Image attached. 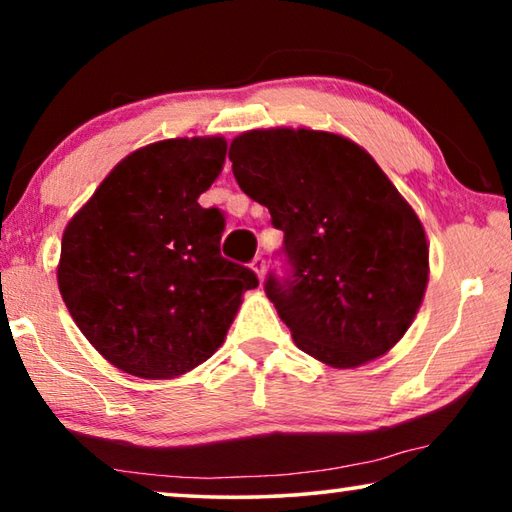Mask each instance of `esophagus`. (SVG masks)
I'll list each match as a JSON object with an SVG mask.
<instances>
[{
    "label": "esophagus",
    "mask_w": 512,
    "mask_h": 512,
    "mask_svg": "<svg viewBox=\"0 0 512 512\" xmlns=\"http://www.w3.org/2000/svg\"><path fill=\"white\" fill-rule=\"evenodd\" d=\"M250 268H253V271L257 273L259 280H264V273H266V259H264L262 255H257V257L253 259V264H250Z\"/></svg>",
    "instance_id": "1"
}]
</instances>
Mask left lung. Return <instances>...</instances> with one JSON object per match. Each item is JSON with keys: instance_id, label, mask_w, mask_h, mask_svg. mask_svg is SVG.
<instances>
[{"instance_id": "left-lung-1", "label": "left lung", "mask_w": 512, "mask_h": 512, "mask_svg": "<svg viewBox=\"0 0 512 512\" xmlns=\"http://www.w3.org/2000/svg\"><path fill=\"white\" fill-rule=\"evenodd\" d=\"M228 158L284 232L293 273L266 296L309 357L357 368L402 339L429 282L424 228L372 155L336 133L257 128Z\"/></svg>"}]
</instances>
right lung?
<instances>
[{"instance_id": "right-lung-1", "label": "right lung", "mask_w": 512, "mask_h": 512, "mask_svg": "<svg viewBox=\"0 0 512 512\" xmlns=\"http://www.w3.org/2000/svg\"><path fill=\"white\" fill-rule=\"evenodd\" d=\"M225 151L221 135L142 146L63 232L60 296L94 350L128 375L176 379L201 366L259 284L221 257L223 214L198 203Z\"/></svg>"}]
</instances>
